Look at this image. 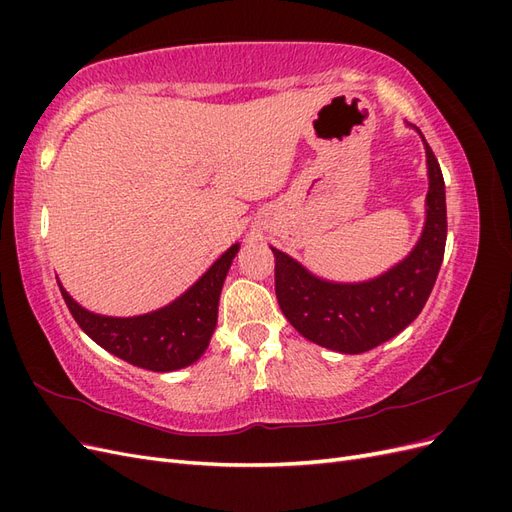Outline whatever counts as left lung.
<instances>
[{"label": "left lung", "instance_id": "1", "mask_svg": "<svg viewBox=\"0 0 512 512\" xmlns=\"http://www.w3.org/2000/svg\"><path fill=\"white\" fill-rule=\"evenodd\" d=\"M416 132L425 145L429 190L423 232L404 260L371 280L346 284L324 280L271 247L277 303L309 342L342 354H361L399 335L425 307L444 258L446 192L440 164L421 130Z\"/></svg>", "mask_w": 512, "mask_h": 512}]
</instances>
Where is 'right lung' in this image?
<instances>
[{
    "mask_svg": "<svg viewBox=\"0 0 512 512\" xmlns=\"http://www.w3.org/2000/svg\"><path fill=\"white\" fill-rule=\"evenodd\" d=\"M237 252L239 243L230 245L181 297L141 316L94 314L76 303L61 284L59 290L74 320L98 346L136 367L175 371L196 363L207 350L218 324L220 292Z\"/></svg>",
    "mask_w": 512,
    "mask_h": 512,
    "instance_id": "1",
    "label": "right lung"
}]
</instances>
